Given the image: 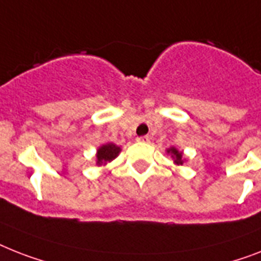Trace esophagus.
Listing matches in <instances>:
<instances>
[{"label":"esophagus","mask_w":261,"mask_h":261,"mask_svg":"<svg viewBox=\"0 0 261 261\" xmlns=\"http://www.w3.org/2000/svg\"><path fill=\"white\" fill-rule=\"evenodd\" d=\"M138 142H142V143H147L150 141V138L147 135H143V137H138L137 138Z\"/></svg>","instance_id":"obj_1"}]
</instances>
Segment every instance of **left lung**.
<instances>
[{
  "mask_svg": "<svg viewBox=\"0 0 261 261\" xmlns=\"http://www.w3.org/2000/svg\"><path fill=\"white\" fill-rule=\"evenodd\" d=\"M167 154H170L175 165H178V166L184 165V158H182L184 154H182V151L177 150L175 147H170V149H167Z\"/></svg>",
  "mask_w": 261,
  "mask_h": 261,
  "instance_id": "obj_1",
  "label": "left lung"
}]
</instances>
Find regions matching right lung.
I'll use <instances>...</instances> for the list:
<instances>
[{"instance_id": "obj_1", "label": "right lung", "mask_w": 261, "mask_h": 261, "mask_svg": "<svg viewBox=\"0 0 261 261\" xmlns=\"http://www.w3.org/2000/svg\"><path fill=\"white\" fill-rule=\"evenodd\" d=\"M119 152L120 147L114 145V143H106V145L100 146L96 152V165L101 166L107 162H111L112 160H115L116 156L119 155Z\"/></svg>"}]
</instances>
